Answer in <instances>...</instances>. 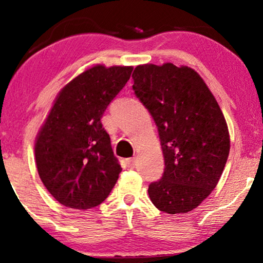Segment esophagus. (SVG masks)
Listing matches in <instances>:
<instances>
[{"label": "esophagus", "mask_w": 263, "mask_h": 263, "mask_svg": "<svg viewBox=\"0 0 263 263\" xmlns=\"http://www.w3.org/2000/svg\"><path fill=\"white\" fill-rule=\"evenodd\" d=\"M125 165L128 167H134L136 165V158H129V159H125Z\"/></svg>", "instance_id": "esophagus-1"}]
</instances>
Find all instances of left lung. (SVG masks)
Here are the masks:
<instances>
[{
	"label": "left lung",
	"mask_w": 263,
	"mask_h": 263,
	"mask_svg": "<svg viewBox=\"0 0 263 263\" xmlns=\"http://www.w3.org/2000/svg\"><path fill=\"white\" fill-rule=\"evenodd\" d=\"M132 78L136 97L156 122L165 160L163 177L148 186L149 199L168 214L193 211L217 186L229 157L220 106L186 66L140 64Z\"/></svg>",
	"instance_id": "8db88e82"
}]
</instances>
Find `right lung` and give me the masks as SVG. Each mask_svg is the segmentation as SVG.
I'll return each mask as SVG.
<instances>
[{
    "label": "right lung",
    "mask_w": 263,
    "mask_h": 263,
    "mask_svg": "<svg viewBox=\"0 0 263 263\" xmlns=\"http://www.w3.org/2000/svg\"><path fill=\"white\" fill-rule=\"evenodd\" d=\"M133 67L97 64L57 95L34 145L37 170L63 206L89 210L109 196L122 171L100 118Z\"/></svg>",
    "instance_id": "obj_1"
}]
</instances>
